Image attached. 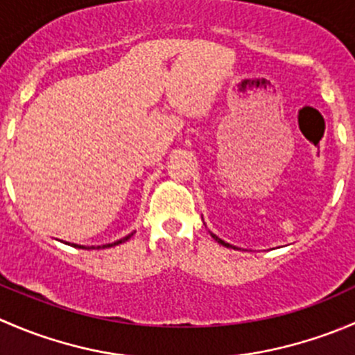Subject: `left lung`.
<instances>
[{
    "mask_svg": "<svg viewBox=\"0 0 355 355\" xmlns=\"http://www.w3.org/2000/svg\"><path fill=\"white\" fill-rule=\"evenodd\" d=\"M211 237H213L214 241H218V244H221V245H227V247H232L230 244H227V242H223V241H221V239H218L216 235H213V234H211Z\"/></svg>",
    "mask_w": 355,
    "mask_h": 355,
    "instance_id": "1",
    "label": "left lung"
}]
</instances>
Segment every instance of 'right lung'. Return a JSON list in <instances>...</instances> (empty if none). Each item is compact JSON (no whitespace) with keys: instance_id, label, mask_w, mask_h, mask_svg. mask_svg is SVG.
I'll use <instances>...</instances> for the list:
<instances>
[{"instance_id":"add662e5","label":"right lung","mask_w":355,"mask_h":355,"mask_svg":"<svg viewBox=\"0 0 355 355\" xmlns=\"http://www.w3.org/2000/svg\"><path fill=\"white\" fill-rule=\"evenodd\" d=\"M132 235H134V234H130V235H127V237L120 239V241H116V242H114V244H108V245H103V247H111V245H118V244H121V242L128 241V239H130V237H132ZM77 247H82V249H85V247H84V245H77ZM87 249H89V247H87ZM92 249H94V247H92Z\"/></svg>"}]
</instances>
